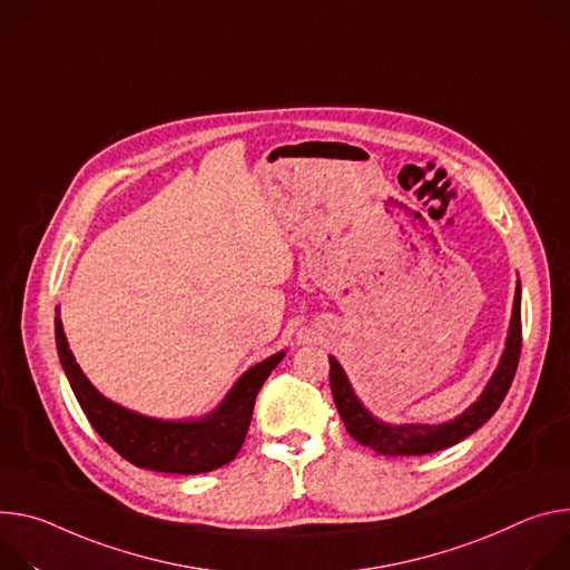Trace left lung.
Masks as SVG:
<instances>
[{
	"label": "left lung",
	"mask_w": 570,
	"mask_h": 570,
	"mask_svg": "<svg viewBox=\"0 0 570 570\" xmlns=\"http://www.w3.org/2000/svg\"><path fill=\"white\" fill-rule=\"evenodd\" d=\"M519 357H521V285H517L510 335H508V342H504V351L498 362V368L491 375V381L487 383L480 399L469 410H464L458 419L449 423H439V425H421V423L390 425V423L377 421L357 401L344 368L335 357H331V392L348 434L355 441H360L362 446H368L375 453L390 455V458L428 455V453L455 446L458 441L473 434L482 423H487L495 414L502 399L510 392V385L514 381V373L519 366Z\"/></svg>",
	"instance_id": "obj_1"
}]
</instances>
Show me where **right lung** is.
I'll return each mask as SVG.
<instances>
[{
  "label": "right lung",
  "instance_id": "1",
  "mask_svg": "<svg viewBox=\"0 0 570 570\" xmlns=\"http://www.w3.org/2000/svg\"><path fill=\"white\" fill-rule=\"evenodd\" d=\"M53 326L60 364L66 368L70 387L90 425L126 462L158 473L195 475L228 464L244 444L253 405H256L263 383L285 357V351H281L244 371L219 407L210 414L202 419L163 421L142 416L101 396L77 364L66 333H62L60 317H56Z\"/></svg>",
  "mask_w": 570,
  "mask_h": 570
}]
</instances>
